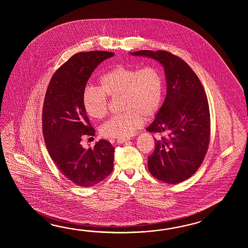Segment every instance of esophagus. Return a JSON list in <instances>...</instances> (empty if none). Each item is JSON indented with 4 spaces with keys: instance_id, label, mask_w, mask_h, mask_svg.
Here are the masks:
<instances>
[{
    "instance_id": "1",
    "label": "esophagus",
    "mask_w": 248,
    "mask_h": 248,
    "mask_svg": "<svg viewBox=\"0 0 248 248\" xmlns=\"http://www.w3.org/2000/svg\"><path fill=\"white\" fill-rule=\"evenodd\" d=\"M129 140L128 139H126V138H119L118 140H117V142L118 143H124V142H128Z\"/></svg>"
}]
</instances>
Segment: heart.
<instances>
[{
  "label": "heart",
  "instance_id": "1",
  "mask_svg": "<svg viewBox=\"0 0 248 248\" xmlns=\"http://www.w3.org/2000/svg\"><path fill=\"white\" fill-rule=\"evenodd\" d=\"M98 84L99 90L88 87L82 93L86 113L97 120L106 116L108 111L107 96H120L121 109L124 111L101 126L103 137H131L142 126L144 118L150 120L159 111L163 95V77L155 66L137 70L132 66L118 65L102 74Z\"/></svg>",
  "mask_w": 248,
  "mask_h": 248
}]
</instances>
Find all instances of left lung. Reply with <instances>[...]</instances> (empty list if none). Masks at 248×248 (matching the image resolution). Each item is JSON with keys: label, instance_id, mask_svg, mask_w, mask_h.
<instances>
[{"label": "left lung", "instance_id": "1", "mask_svg": "<svg viewBox=\"0 0 248 248\" xmlns=\"http://www.w3.org/2000/svg\"><path fill=\"white\" fill-rule=\"evenodd\" d=\"M157 60L167 81L163 105L146 130L166 134L155 139L148 169L156 179L176 185L201 167L210 139V113L205 90L193 70L183 59L165 50L130 53Z\"/></svg>", "mask_w": 248, "mask_h": 248}]
</instances>
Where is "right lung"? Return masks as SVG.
Instances as JSON below:
<instances>
[{"mask_svg": "<svg viewBox=\"0 0 248 248\" xmlns=\"http://www.w3.org/2000/svg\"><path fill=\"white\" fill-rule=\"evenodd\" d=\"M114 56L108 51L74 55L54 74L47 87L42 132L47 152L61 173L81 187H91L106 179L113 169L114 147L100 140L94 148L80 144L83 136H95L82 105L87 81L97 65Z\"/></svg>", "mask_w": 248, "mask_h": 248, "instance_id": "right-lung-1", "label": "right lung"}]
</instances>
